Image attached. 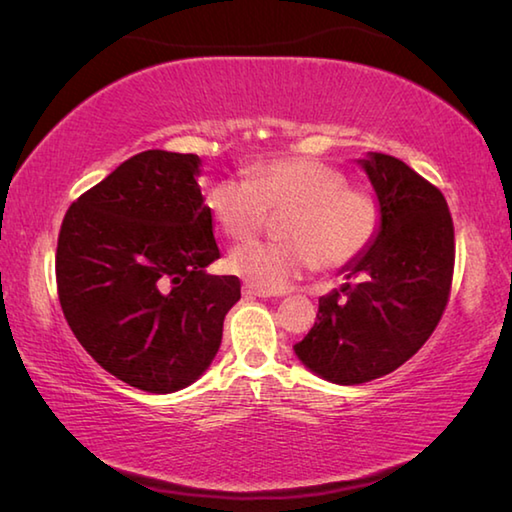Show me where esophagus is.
Returning <instances> with one entry per match:
<instances>
[{
  "label": "esophagus",
  "mask_w": 512,
  "mask_h": 512,
  "mask_svg": "<svg viewBox=\"0 0 512 512\" xmlns=\"http://www.w3.org/2000/svg\"><path fill=\"white\" fill-rule=\"evenodd\" d=\"M244 298H273L271 291H262L257 287H250V284H246L244 287Z\"/></svg>",
  "instance_id": "34e87169"
}]
</instances>
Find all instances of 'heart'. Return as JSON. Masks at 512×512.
<instances>
[{
    "instance_id": "b5f03b06",
    "label": "heart",
    "mask_w": 512,
    "mask_h": 512,
    "mask_svg": "<svg viewBox=\"0 0 512 512\" xmlns=\"http://www.w3.org/2000/svg\"><path fill=\"white\" fill-rule=\"evenodd\" d=\"M207 210L235 241L253 239L268 212L280 221V244H244L228 268L250 287L282 291L320 264L343 268L375 244L381 205L370 189L350 187L341 169L314 158H275L250 180L223 178L207 189Z\"/></svg>"
}]
</instances>
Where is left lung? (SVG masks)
Segmentation results:
<instances>
[{"label":"left lung","mask_w":512,"mask_h":512,"mask_svg":"<svg viewBox=\"0 0 512 512\" xmlns=\"http://www.w3.org/2000/svg\"><path fill=\"white\" fill-rule=\"evenodd\" d=\"M381 205V228L345 282L318 300L296 357L332 384L354 386L409 361L436 329L454 273V223L440 189L386 153L357 160Z\"/></svg>","instance_id":"obj_1"}]
</instances>
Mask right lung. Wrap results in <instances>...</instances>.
Instances as JSON below:
<instances>
[{"mask_svg":"<svg viewBox=\"0 0 512 512\" xmlns=\"http://www.w3.org/2000/svg\"><path fill=\"white\" fill-rule=\"evenodd\" d=\"M194 153H137L69 205L56 250L67 325L103 370L146 393H176L216 357L241 298L219 259Z\"/></svg>","mask_w":512,"mask_h":512,"instance_id":"1","label":"right lung"}]
</instances>
